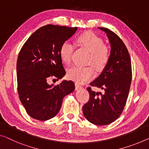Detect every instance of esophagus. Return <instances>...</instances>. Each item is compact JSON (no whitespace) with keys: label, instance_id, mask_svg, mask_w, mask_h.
I'll return each mask as SVG.
<instances>
[{"label":"esophagus","instance_id":"esophagus-1","mask_svg":"<svg viewBox=\"0 0 149 149\" xmlns=\"http://www.w3.org/2000/svg\"><path fill=\"white\" fill-rule=\"evenodd\" d=\"M75 90H78L79 89L81 88V86L77 83L75 84Z\"/></svg>","mask_w":149,"mask_h":149}]
</instances>
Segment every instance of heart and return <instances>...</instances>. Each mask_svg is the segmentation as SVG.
I'll use <instances>...</instances> for the list:
<instances>
[{
	"label": "heart",
	"mask_w": 149,
	"mask_h": 149,
	"mask_svg": "<svg viewBox=\"0 0 149 149\" xmlns=\"http://www.w3.org/2000/svg\"><path fill=\"white\" fill-rule=\"evenodd\" d=\"M76 43L90 52L88 63L92 64L98 72L103 70L109 60L110 53L108 48L103 45L102 39L93 33L87 32L79 35L76 39ZM74 47L70 42H63L59 49V55L62 61L65 63H70ZM94 75V69L92 66L80 67L74 65L68 70L69 78L78 84L90 80Z\"/></svg>",
	"instance_id": "heart-1"
}]
</instances>
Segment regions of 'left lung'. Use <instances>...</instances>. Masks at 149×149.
Masks as SVG:
<instances>
[{"mask_svg": "<svg viewBox=\"0 0 149 149\" xmlns=\"http://www.w3.org/2000/svg\"><path fill=\"white\" fill-rule=\"evenodd\" d=\"M98 29L106 33L110 42L109 60L100 75L90 84L102 92L88 88L90 100L82 109L89 122L102 126L116 120L124 110L131 84L132 67L129 53L121 39L108 29Z\"/></svg>", "mask_w": 149, "mask_h": 149, "instance_id": "left-lung-1", "label": "left lung"}]
</instances>
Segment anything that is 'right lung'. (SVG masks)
Segmentation results:
<instances>
[{
	"label": "right lung",
	"instance_id": "add662e5",
	"mask_svg": "<svg viewBox=\"0 0 149 149\" xmlns=\"http://www.w3.org/2000/svg\"><path fill=\"white\" fill-rule=\"evenodd\" d=\"M77 27L47 25L31 35L22 47L17 62L18 94L33 118L47 120L60 110L63 97L75 90L72 81L57 86L50 77L61 79L65 71L59 55L61 44L74 35Z\"/></svg>",
	"mask_w": 149,
	"mask_h": 149
}]
</instances>
